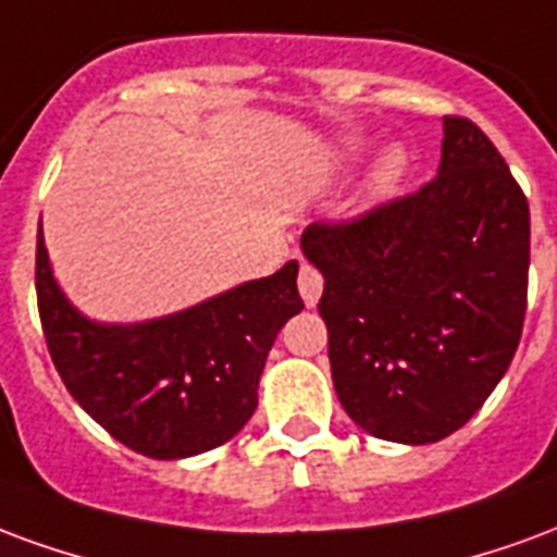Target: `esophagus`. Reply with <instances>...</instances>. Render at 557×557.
<instances>
[{
	"instance_id": "esophagus-1",
	"label": "esophagus",
	"mask_w": 557,
	"mask_h": 557,
	"mask_svg": "<svg viewBox=\"0 0 557 557\" xmlns=\"http://www.w3.org/2000/svg\"><path fill=\"white\" fill-rule=\"evenodd\" d=\"M299 294L306 299V306H318L320 294H323V275L318 267H311V263L299 267Z\"/></svg>"
}]
</instances>
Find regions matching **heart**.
I'll use <instances>...</instances> for the list:
<instances>
[{
  "label": "heart",
  "instance_id": "obj_1",
  "mask_svg": "<svg viewBox=\"0 0 557 557\" xmlns=\"http://www.w3.org/2000/svg\"><path fill=\"white\" fill-rule=\"evenodd\" d=\"M407 174V153L400 148H392L385 153L380 165L373 169V174L364 184V198L368 205H383L388 198H395V193L400 189V181Z\"/></svg>",
  "mask_w": 557,
  "mask_h": 557
}]
</instances>
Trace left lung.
<instances>
[{
    "label": "left lung",
    "mask_w": 557,
    "mask_h": 557,
    "mask_svg": "<svg viewBox=\"0 0 557 557\" xmlns=\"http://www.w3.org/2000/svg\"><path fill=\"white\" fill-rule=\"evenodd\" d=\"M440 174L347 222H314L332 383L376 440L428 445L484 407L513 359L529 299L531 216L505 157L445 115Z\"/></svg>",
    "instance_id": "left-lung-1"
}]
</instances>
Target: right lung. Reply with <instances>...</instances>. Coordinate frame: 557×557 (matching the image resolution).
Wrapping results in <instances>:
<instances>
[{
    "instance_id": "add662e5",
    "label": "right lung",
    "mask_w": 557,
    "mask_h": 557,
    "mask_svg": "<svg viewBox=\"0 0 557 557\" xmlns=\"http://www.w3.org/2000/svg\"><path fill=\"white\" fill-rule=\"evenodd\" d=\"M299 263L148 320L97 323L67 302L38 234L35 290L52 364L73 400L121 445L181 460L225 445L258 407L267 352L302 311Z\"/></svg>"
}]
</instances>
